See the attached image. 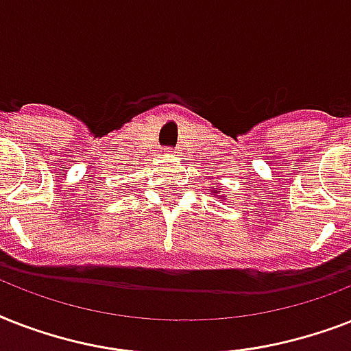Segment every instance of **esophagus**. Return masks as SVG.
<instances>
[{
	"label": "esophagus",
	"instance_id": "esophagus-1",
	"mask_svg": "<svg viewBox=\"0 0 351 351\" xmlns=\"http://www.w3.org/2000/svg\"><path fill=\"white\" fill-rule=\"evenodd\" d=\"M165 154H167L169 158H176V156H178V153H176V149H167V151H165Z\"/></svg>",
	"mask_w": 351,
	"mask_h": 351
}]
</instances>
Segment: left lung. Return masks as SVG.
<instances>
[{
	"mask_svg": "<svg viewBox=\"0 0 351 351\" xmlns=\"http://www.w3.org/2000/svg\"><path fill=\"white\" fill-rule=\"evenodd\" d=\"M213 193H217V191H215V189H213ZM217 197H219V195H217Z\"/></svg>",
	"mask_w": 351,
	"mask_h": 351,
	"instance_id": "1",
	"label": "left lung"
}]
</instances>
